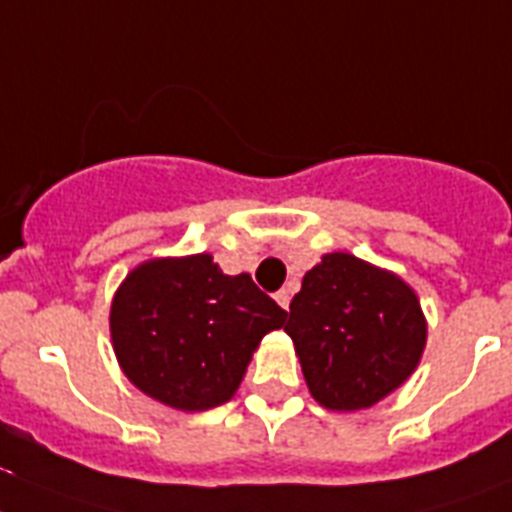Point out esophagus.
Returning a JSON list of instances; mask_svg holds the SVG:
<instances>
[{
  "mask_svg": "<svg viewBox=\"0 0 512 512\" xmlns=\"http://www.w3.org/2000/svg\"><path fill=\"white\" fill-rule=\"evenodd\" d=\"M274 301L280 303V306L287 311V306H290V290H280V293L274 295Z\"/></svg>",
  "mask_w": 512,
  "mask_h": 512,
  "instance_id": "1",
  "label": "esophagus"
}]
</instances>
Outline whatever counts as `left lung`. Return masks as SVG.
I'll list each match as a JSON object with an SVG mask.
<instances>
[{"instance_id": "obj_1", "label": "left lung", "mask_w": 512, "mask_h": 512, "mask_svg": "<svg viewBox=\"0 0 512 512\" xmlns=\"http://www.w3.org/2000/svg\"><path fill=\"white\" fill-rule=\"evenodd\" d=\"M285 332L314 400L363 411L408 382L426 348L418 295L395 272L353 253H324L290 303Z\"/></svg>"}]
</instances>
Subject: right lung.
<instances>
[{
  "label": "right lung",
  "mask_w": 512,
  "mask_h": 512,
  "mask_svg": "<svg viewBox=\"0 0 512 512\" xmlns=\"http://www.w3.org/2000/svg\"><path fill=\"white\" fill-rule=\"evenodd\" d=\"M287 319L253 285L225 274L211 253L138 264L109 308L122 374L175 411H209L238 392L253 350Z\"/></svg>",
  "instance_id": "obj_1"
}]
</instances>
